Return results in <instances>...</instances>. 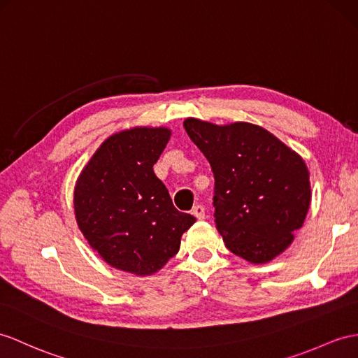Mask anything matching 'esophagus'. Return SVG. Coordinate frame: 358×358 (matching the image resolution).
Instances as JSON below:
<instances>
[{
	"instance_id": "1",
	"label": "esophagus",
	"mask_w": 358,
	"mask_h": 358,
	"mask_svg": "<svg viewBox=\"0 0 358 358\" xmlns=\"http://www.w3.org/2000/svg\"><path fill=\"white\" fill-rule=\"evenodd\" d=\"M193 215L196 217V219H199V220L205 219V206L203 205H196L193 208Z\"/></svg>"
}]
</instances>
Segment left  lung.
<instances>
[{
  "label": "left lung",
  "mask_w": 358,
  "mask_h": 358,
  "mask_svg": "<svg viewBox=\"0 0 358 358\" xmlns=\"http://www.w3.org/2000/svg\"><path fill=\"white\" fill-rule=\"evenodd\" d=\"M184 127L214 173L215 226L232 254L267 263L292 245L311 202L310 173L298 153L250 123Z\"/></svg>",
  "instance_id": "obj_1"
}]
</instances>
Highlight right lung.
Wrapping results in <instances>:
<instances>
[{
  "label": "right lung",
  "mask_w": 358,
  "mask_h": 358,
  "mask_svg": "<svg viewBox=\"0 0 358 358\" xmlns=\"http://www.w3.org/2000/svg\"><path fill=\"white\" fill-rule=\"evenodd\" d=\"M171 132L135 127L109 136L83 169L74 191L77 224L106 263L139 276L178 254L196 219L174 208L155 162Z\"/></svg>",
  "instance_id": "right-lung-1"
}]
</instances>
